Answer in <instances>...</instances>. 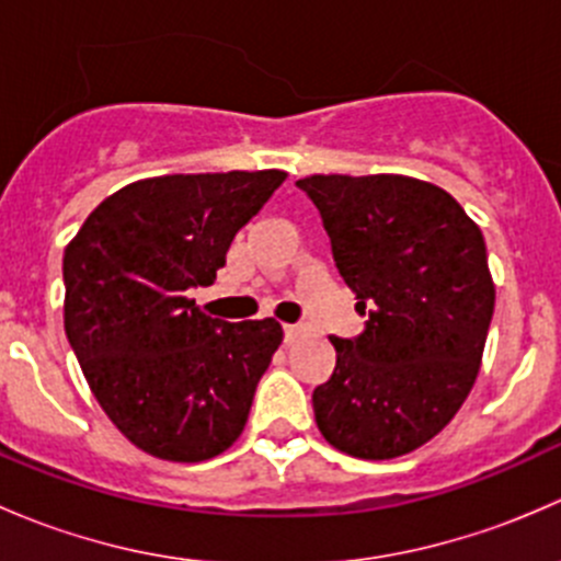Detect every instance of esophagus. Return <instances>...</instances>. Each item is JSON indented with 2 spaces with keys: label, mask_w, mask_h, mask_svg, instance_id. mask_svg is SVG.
<instances>
[{
  "label": "esophagus",
  "mask_w": 561,
  "mask_h": 561,
  "mask_svg": "<svg viewBox=\"0 0 561 561\" xmlns=\"http://www.w3.org/2000/svg\"><path fill=\"white\" fill-rule=\"evenodd\" d=\"M282 331H285V342H293V339H296L298 333H301V328L290 325V322H285V325H282Z\"/></svg>",
  "instance_id": "34e87169"
}]
</instances>
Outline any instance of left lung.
<instances>
[{
    "instance_id": "obj_1",
    "label": "left lung",
    "mask_w": 561,
    "mask_h": 561,
    "mask_svg": "<svg viewBox=\"0 0 561 561\" xmlns=\"http://www.w3.org/2000/svg\"><path fill=\"white\" fill-rule=\"evenodd\" d=\"M333 263L366 328L333 336L314 388L322 437L355 458L404 456L437 437L474 386L494 282L485 241L456 197L410 175H307Z\"/></svg>"
}]
</instances>
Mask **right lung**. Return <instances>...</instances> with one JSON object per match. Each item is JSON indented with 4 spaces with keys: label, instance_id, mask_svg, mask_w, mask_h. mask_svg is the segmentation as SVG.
<instances>
[{
    "label": "right lung",
    "instance_id": "1",
    "mask_svg": "<svg viewBox=\"0 0 561 561\" xmlns=\"http://www.w3.org/2000/svg\"><path fill=\"white\" fill-rule=\"evenodd\" d=\"M285 171L175 173L105 197L65 249V331L118 432L165 461H206L244 432L282 325L225 322L186 293L211 285Z\"/></svg>",
    "mask_w": 561,
    "mask_h": 561
}]
</instances>
